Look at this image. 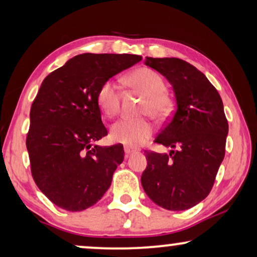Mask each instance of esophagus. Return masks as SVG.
Here are the masks:
<instances>
[{
	"instance_id": "obj_1",
	"label": "esophagus",
	"mask_w": 257,
	"mask_h": 257,
	"mask_svg": "<svg viewBox=\"0 0 257 257\" xmlns=\"http://www.w3.org/2000/svg\"><path fill=\"white\" fill-rule=\"evenodd\" d=\"M125 158H128L130 156H132L133 153L136 152L135 150H132V149H130V147H125Z\"/></svg>"
}]
</instances>
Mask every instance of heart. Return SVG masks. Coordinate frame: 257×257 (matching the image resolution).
<instances>
[{
  "label": "heart",
  "instance_id": "b5f03b06",
  "mask_svg": "<svg viewBox=\"0 0 257 257\" xmlns=\"http://www.w3.org/2000/svg\"><path fill=\"white\" fill-rule=\"evenodd\" d=\"M128 82L145 94V100L139 108V113L150 114L156 119H163L171 112V98L164 92V79L149 68H140L128 76ZM97 105L104 115L114 117L119 111L120 98L119 86L113 79L101 84L97 92ZM153 126L145 117L122 118L111 126L110 136L113 142L127 146H139L152 135Z\"/></svg>",
  "mask_w": 257,
  "mask_h": 257
}]
</instances>
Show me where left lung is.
<instances>
[{
  "label": "left lung",
  "instance_id": "obj_1",
  "mask_svg": "<svg viewBox=\"0 0 257 257\" xmlns=\"http://www.w3.org/2000/svg\"><path fill=\"white\" fill-rule=\"evenodd\" d=\"M145 64L172 84L177 107L154 139L173 150L146 151L143 188L165 209L192 208L212 191L224 158L228 121L222 99L201 71L180 58L146 57Z\"/></svg>",
  "mask_w": 257,
  "mask_h": 257
}]
</instances>
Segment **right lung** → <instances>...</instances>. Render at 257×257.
I'll return each mask as SVG.
<instances>
[{
	"label": "right lung",
	"mask_w": 257,
	"mask_h": 257,
	"mask_svg": "<svg viewBox=\"0 0 257 257\" xmlns=\"http://www.w3.org/2000/svg\"><path fill=\"white\" fill-rule=\"evenodd\" d=\"M142 61L137 55L83 54L45 77L30 108L27 150L35 184L56 206L80 212L99 201L124 160L97 105L101 84Z\"/></svg>",
	"instance_id": "add662e5"
}]
</instances>
